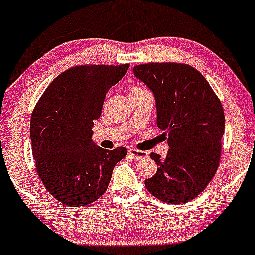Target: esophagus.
Masks as SVG:
<instances>
[{"label": "esophagus", "instance_id": "esophagus-1", "mask_svg": "<svg viewBox=\"0 0 255 255\" xmlns=\"http://www.w3.org/2000/svg\"><path fill=\"white\" fill-rule=\"evenodd\" d=\"M128 152H129L130 157L133 158L134 160H140V159H144V158H146L148 156L147 152L145 151H139V150H135V148H129L128 150Z\"/></svg>", "mask_w": 255, "mask_h": 255}]
</instances>
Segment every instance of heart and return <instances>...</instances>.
<instances>
[{"label": "heart", "mask_w": 255, "mask_h": 255, "mask_svg": "<svg viewBox=\"0 0 255 255\" xmlns=\"http://www.w3.org/2000/svg\"><path fill=\"white\" fill-rule=\"evenodd\" d=\"M136 90H141V87H137V86H135V87H131V90H130V91H136Z\"/></svg>", "instance_id": "obj_1"}]
</instances>
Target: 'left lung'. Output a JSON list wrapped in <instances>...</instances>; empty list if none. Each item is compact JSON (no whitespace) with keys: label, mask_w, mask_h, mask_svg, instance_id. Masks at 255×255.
Instances as JSON below:
<instances>
[{"label":"left lung","mask_w":255,"mask_h":255,"mask_svg":"<svg viewBox=\"0 0 255 255\" xmlns=\"http://www.w3.org/2000/svg\"><path fill=\"white\" fill-rule=\"evenodd\" d=\"M134 75L153 92L157 126L168 134L165 158L151 153L158 166L145 181L147 191L169 204H183L206 188L218 169L224 113L201 73L183 63H147Z\"/></svg>","instance_id":"8db88e82"}]
</instances>
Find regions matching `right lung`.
Returning <instances> with one entry per match:
<instances>
[{"instance_id": "obj_1", "label": "right lung", "mask_w": 255, "mask_h": 255, "mask_svg": "<svg viewBox=\"0 0 255 255\" xmlns=\"http://www.w3.org/2000/svg\"><path fill=\"white\" fill-rule=\"evenodd\" d=\"M129 64L78 66L61 73L43 93L31 116L32 151L40 180L54 198L79 207L101 198L125 147L104 150L93 142V121L105 95Z\"/></svg>"}]
</instances>
